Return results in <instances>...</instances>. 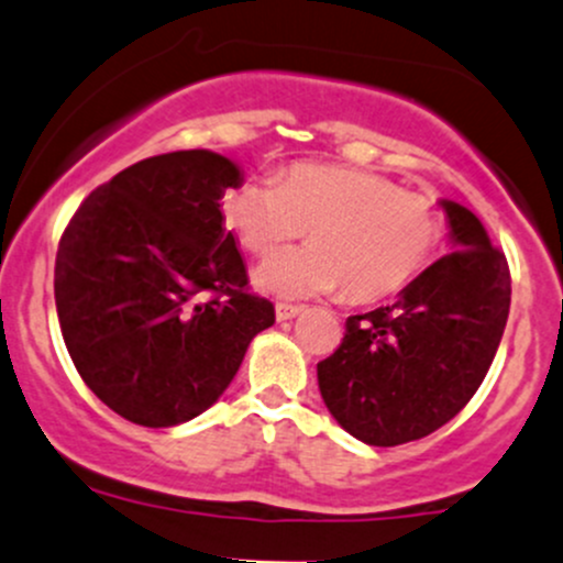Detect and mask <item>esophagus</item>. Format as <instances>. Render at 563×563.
I'll return each instance as SVG.
<instances>
[{
    "mask_svg": "<svg viewBox=\"0 0 563 563\" xmlns=\"http://www.w3.org/2000/svg\"><path fill=\"white\" fill-rule=\"evenodd\" d=\"M305 312V307L301 305H288V301H280V305H275V316L277 321H291V318H297Z\"/></svg>",
    "mask_w": 563,
    "mask_h": 563,
    "instance_id": "1",
    "label": "esophagus"
}]
</instances>
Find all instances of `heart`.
Here are the masks:
<instances>
[{
  "label": "heart",
  "mask_w": 563,
  "mask_h": 563,
  "mask_svg": "<svg viewBox=\"0 0 563 563\" xmlns=\"http://www.w3.org/2000/svg\"><path fill=\"white\" fill-rule=\"evenodd\" d=\"M221 212L253 256H269L310 229V245L283 251L256 269V286L288 299L336 288L377 301L410 286L431 262L442 218L429 194L407 191L364 169L299 162L277 177L227 188Z\"/></svg>",
  "instance_id": "b5f03b06"
}]
</instances>
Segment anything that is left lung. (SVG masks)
<instances>
[{
	"label": "left lung",
	"mask_w": 563,
	"mask_h": 563,
	"mask_svg": "<svg viewBox=\"0 0 563 563\" xmlns=\"http://www.w3.org/2000/svg\"><path fill=\"white\" fill-rule=\"evenodd\" d=\"M451 253L388 307L351 316L342 345L318 364L334 421L366 445L421 440L481 388L510 316V266L466 207L440 202Z\"/></svg>",
	"instance_id": "8db88e82"
}]
</instances>
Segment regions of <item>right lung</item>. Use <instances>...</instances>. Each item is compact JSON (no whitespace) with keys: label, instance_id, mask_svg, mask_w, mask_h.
<instances>
[{"label":"right lung","instance_id":"1","mask_svg":"<svg viewBox=\"0 0 563 563\" xmlns=\"http://www.w3.org/2000/svg\"><path fill=\"white\" fill-rule=\"evenodd\" d=\"M240 180L212 151L142 158L88 194L64 229L53 275L64 342L82 383L126 421L197 418L275 323L272 301L247 294L223 227L221 197Z\"/></svg>","mask_w":563,"mask_h":563}]
</instances>
